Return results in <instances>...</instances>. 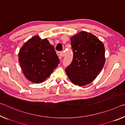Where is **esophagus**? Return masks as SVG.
<instances>
[{"mask_svg": "<svg viewBox=\"0 0 125 125\" xmlns=\"http://www.w3.org/2000/svg\"><path fill=\"white\" fill-rule=\"evenodd\" d=\"M57 55L59 57V58L61 59L62 58V57L64 56V53H63V52H57Z\"/></svg>", "mask_w": 125, "mask_h": 125, "instance_id": "obj_1", "label": "esophagus"}]
</instances>
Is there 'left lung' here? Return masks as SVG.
I'll return each instance as SVG.
<instances>
[{
	"label": "left lung",
	"instance_id": "obj_1",
	"mask_svg": "<svg viewBox=\"0 0 125 125\" xmlns=\"http://www.w3.org/2000/svg\"><path fill=\"white\" fill-rule=\"evenodd\" d=\"M71 44L73 58L65 70L66 74L72 83L86 86L95 80L104 66V44L94 35L84 31L71 37Z\"/></svg>",
	"mask_w": 125,
	"mask_h": 125
}]
</instances>
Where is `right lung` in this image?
I'll use <instances>...</instances> for the list:
<instances>
[{
	"instance_id": "obj_1",
	"label": "right lung",
	"mask_w": 125,
	"mask_h": 125,
	"mask_svg": "<svg viewBox=\"0 0 125 125\" xmlns=\"http://www.w3.org/2000/svg\"><path fill=\"white\" fill-rule=\"evenodd\" d=\"M18 57L25 78L35 83L44 81L59 63L54 47L47 39H42L38 35L22 45Z\"/></svg>"
}]
</instances>
